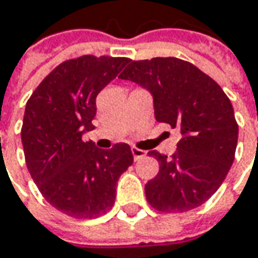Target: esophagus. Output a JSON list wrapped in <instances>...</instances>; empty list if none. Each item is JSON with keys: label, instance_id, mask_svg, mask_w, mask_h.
<instances>
[{"label": "esophagus", "instance_id": "esophagus-1", "mask_svg": "<svg viewBox=\"0 0 258 258\" xmlns=\"http://www.w3.org/2000/svg\"><path fill=\"white\" fill-rule=\"evenodd\" d=\"M131 153H133L136 161H137V160H141L143 157H146V151H144V150H140L137 147H133V148H131Z\"/></svg>", "mask_w": 258, "mask_h": 258}]
</instances>
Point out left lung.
<instances>
[{
    "mask_svg": "<svg viewBox=\"0 0 258 258\" xmlns=\"http://www.w3.org/2000/svg\"><path fill=\"white\" fill-rule=\"evenodd\" d=\"M120 78L150 91L158 122L178 128L181 140L146 184L147 201L163 213L196 209L218 190L234 161L238 125L221 87L187 61L174 57L131 61Z\"/></svg>",
    "mask_w": 258,
    "mask_h": 258,
    "instance_id": "obj_1",
    "label": "left lung"
}]
</instances>
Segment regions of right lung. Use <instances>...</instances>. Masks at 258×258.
Here are the masks:
<instances>
[{"instance_id":"obj_1","label":"right lung","mask_w":258,"mask_h":258,"mask_svg":"<svg viewBox=\"0 0 258 258\" xmlns=\"http://www.w3.org/2000/svg\"><path fill=\"white\" fill-rule=\"evenodd\" d=\"M128 62L94 55L64 61L27 101L21 130L27 168L44 199L70 217L107 213L120 175L134 161L125 143L101 150L83 141L94 128L97 95Z\"/></svg>"}]
</instances>
